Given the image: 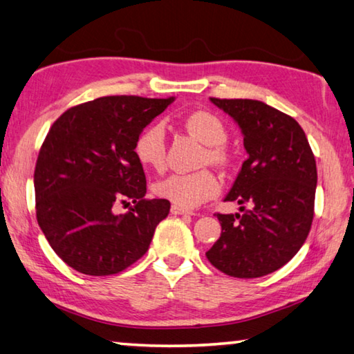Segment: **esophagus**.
<instances>
[{"mask_svg":"<svg viewBox=\"0 0 354 354\" xmlns=\"http://www.w3.org/2000/svg\"><path fill=\"white\" fill-rule=\"evenodd\" d=\"M170 211H171V214H173V215H195L194 212H190V211H185V209L179 207V206H175V205L171 206Z\"/></svg>","mask_w":354,"mask_h":354,"instance_id":"esophagus-1","label":"esophagus"}]
</instances>
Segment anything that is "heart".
Wrapping results in <instances>:
<instances>
[{
  "label": "heart",
  "instance_id": "heart-1",
  "mask_svg": "<svg viewBox=\"0 0 354 354\" xmlns=\"http://www.w3.org/2000/svg\"><path fill=\"white\" fill-rule=\"evenodd\" d=\"M185 128L192 136L207 145V159L212 164H225L227 153L223 143L227 139L225 123L211 112H194L185 118ZM136 156L148 169L160 170L165 164V129L160 123L148 127L136 142ZM220 184L212 171L173 173L156 184V194L160 198L183 209L198 207L218 194Z\"/></svg>",
  "mask_w": 354,
  "mask_h": 354
}]
</instances>
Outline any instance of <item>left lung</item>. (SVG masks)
I'll return each instance as SVG.
<instances>
[{
	"mask_svg": "<svg viewBox=\"0 0 354 354\" xmlns=\"http://www.w3.org/2000/svg\"><path fill=\"white\" fill-rule=\"evenodd\" d=\"M211 103L237 123L248 154L225 200L251 207L217 214L221 234L206 256L230 277L259 278L289 262L306 241L314 217L315 159L295 118L257 100Z\"/></svg>",
	"mask_w": 354,
	"mask_h": 354,
	"instance_id": "obj_1",
	"label": "left lung"
}]
</instances>
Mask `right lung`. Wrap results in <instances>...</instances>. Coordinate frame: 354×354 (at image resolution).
Masks as SVG:
<instances>
[{
  "mask_svg": "<svg viewBox=\"0 0 354 354\" xmlns=\"http://www.w3.org/2000/svg\"><path fill=\"white\" fill-rule=\"evenodd\" d=\"M173 101L103 97L65 111L46 134L34 171L37 221L56 254L80 273L128 268L169 215L170 201L145 198L136 142ZM128 199L129 213L113 212Z\"/></svg>",
  "mask_w": 354,
  "mask_h": 354,
  "instance_id": "1",
  "label": "right lung"
}]
</instances>
